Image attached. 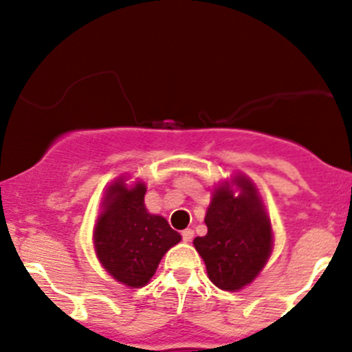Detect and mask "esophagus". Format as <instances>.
I'll list each match as a JSON object with an SVG mask.
<instances>
[{
    "label": "esophagus",
    "instance_id": "1",
    "mask_svg": "<svg viewBox=\"0 0 352 352\" xmlns=\"http://www.w3.org/2000/svg\"><path fill=\"white\" fill-rule=\"evenodd\" d=\"M181 235H183V241H184V242H191V239H193L195 232L191 230V229H186V230L181 232Z\"/></svg>",
    "mask_w": 352,
    "mask_h": 352
}]
</instances>
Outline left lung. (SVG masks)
Returning a JSON list of instances; mask_svg holds the SVG:
<instances>
[{
  "label": "left lung",
  "instance_id": "1",
  "mask_svg": "<svg viewBox=\"0 0 352 352\" xmlns=\"http://www.w3.org/2000/svg\"><path fill=\"white\" fill-rule=\"evenodd\" d=\"M230 184L239 188L234 197ZM208 232L193 241L212 283L237 292L252 283L273 249V230L251 179L235 176L213 191L205 215Z\"/></svg>",
  "mask_w": 352,
  "mask_h": 352
}]
</instances>
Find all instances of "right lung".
I'll return each instance as SVG.
<instances>
[{
  "label": "right lung",
  "instance_id": "obj_1",
  "mask_svg": "<svg viewBox=\"0 0 352 352\" xmlns=\"http://www.w3.org/2000/svg\"><path fill=\"white\" fill-rule=\"evenodd\" d=\"M146 191L142 181L126 188L125 179L118 177L104 193L93 234L101 266L132 288L149 283L162 256L181 241L164 217L147 212Z\"/></svg>",
  "mask_w": 352,
  "mask_h": 352
}]
</instances>
